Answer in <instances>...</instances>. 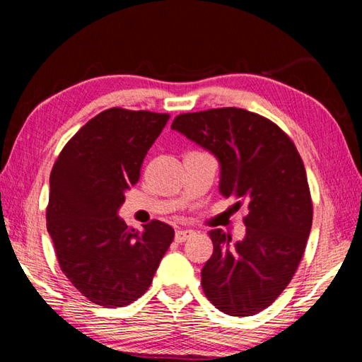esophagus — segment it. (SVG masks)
Segmentation results:
<instances>
[{
    "label": "esophagus",
    "mask_w": 362,
    "mask_h": 362,
    "mask_svg": "<svg viewBox=\"0 0 362 362\" xmlns=\"http://www.w3.org/2000/svg\"><path fill=\"white\" fill-rule=\"evenodd\" d=\"M194 235L193 230H177L175 231V243H185Z\"/></svg>",
    "instance_id": "34e87169"
}]
</instances>
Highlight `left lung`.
Returning <instances> with one entry per match:
<instances>
[{"mask_svg": "<svg viewBox=\"0 0 362 362\" xmlns=\"http://www.w3.org/2000/svg\"><path fill=\"white\" fill-rule=\"evenodd\" d=\"M182 132L220 161V193L246 203V236L211 230V259L201 272L209 302L230 316H252L272 305L302 260L313 201L302 158L278 124L244 108L225 107L175 116Z\"/></svg>", "mask_w": 362, "mask_h": 362, "instance_id": "left-lung-1", "label": "left lung"}]
</instances>
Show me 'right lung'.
<instances>
[{
  "mask_svg": "<svg viewBox=\"0 0 362 362\" xmlns=\"http://www.w3.org/2000/svg\"><path fill=\"white\" fill-rule=\"evenodd\" d=\"M168 119V113L108 108L54 163L47 231L60 269L95 305L118 308L142 297L174 240L173 226L159 220L137 231L116 216Z\"/></svg>",
  "mask_w": 362,
  "mask_h": 362,
  "instance_id": "right-lung-1",
  "label": "right lung"
}]
</instances>
